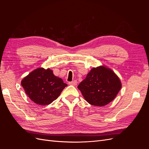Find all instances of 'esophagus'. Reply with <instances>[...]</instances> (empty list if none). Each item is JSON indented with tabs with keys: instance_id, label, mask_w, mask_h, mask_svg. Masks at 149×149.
<instances>
[{
	"instance_id": "34e87169",
	"label": "esophagus",
	"mask_w": 149,
	"mask_h": 149,
	"mask_svg": "<svg viewBox=\"0 0 149 149\" xmlns=\"http://www.w3.org/2000/svg\"><path fill=\"white\" fill-rule=\"evenodd\" d=\"M77 81L76 80H74V81H71V82H69V84H70V85H73V86H76V84H77Z\"/></svg>"
}]
</instances>
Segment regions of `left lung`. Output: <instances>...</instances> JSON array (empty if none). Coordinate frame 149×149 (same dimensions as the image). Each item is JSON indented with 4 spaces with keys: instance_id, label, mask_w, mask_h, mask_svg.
Here are the masks:
<instances>
[{
    "instance_id": "obj_1",
    "label": "left lung",
    "mask_w": 149,
    "mask_h": 149,
    "mask_svg": "<svg viewBox=\"0 0 149 149\" xmlns=\"http://www.w3.org/2000/svg\"><path fill=\"white\" fill-rule=\"evenodd\" d=\"M121 86L120 81L113 71L100 66L91 69L78 88L90 104L104 106L114 100Z\"/></svg>"
}]
</instances>
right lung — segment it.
Returning a JSON list of instances; mask_svg holds the SVG:
<instances>
[{"mask_svg":"<svg viewBox=\"0 0 149 149\" xmlns=\"http://www.w3.org/2000/svg\"><path fill=\"white\" fill-rule=\"evenodd\" d=\"M21 84L30 100L42 106L56 100L67 86L62 79L53 74L52 70L43 68L31 71L22 80Z\"/></svg>","mask_w":149,"mask_h":149,"instance_id":"obj_1","label":"right lung"}]
</instances>
